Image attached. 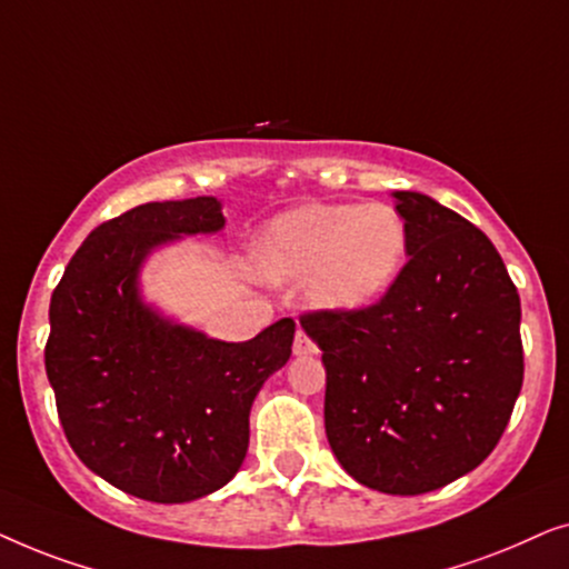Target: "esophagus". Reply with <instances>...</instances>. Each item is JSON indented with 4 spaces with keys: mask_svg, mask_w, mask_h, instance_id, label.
<instances>
[{
    "mask_svg": "<svg viewBox=\"0 0 569 569\" xmlns=\"http://www.w3.org/2000/svg\"><path fill=\"white\" fill-rule=\"evenodd\" d=\"M292 352H295V357H310V355H316V345L306 337V331L295 333Z\"/></svg>",
    "mask_w": 569,
    "mask_h": 569,
    "instance_id": "34e87169",
    "label": "esophagus"
}]
</instances>
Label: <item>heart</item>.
<instances>
[{"mask_svg": "<svg viewBox=\"0 0 569 569\" xmlns=\"http://www.w3.org/2000/svg\"><path fill=\"white\" fill-rule=\"evenodd\" d=\"M409 253L403 217L388 204H300L271 217L251 248L269 284L306 283L321 313L370 308L391 290Z\"/></svg>", "mask_w": 569, "mask_h": 569, "instance_id": "b5f03b06", "label": "heart"}]
</instances>
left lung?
<instances>
[{
    "label": "left lung",
    "mask_w": 569,
    "mask_h": 569,
    "mask_svg": "<svg viewBox=\"0 0 569 569\" xmlns=\"http://www.w3.org/2000/svg\"><path fill=\"white\" fill-rule=\"evenodd\" d=\"M409 261L372 308L310 313L326 368V438L349 477L425 495L477 469L523 386L520 298L485 232L419 191H393Z\"/></svg>",
    "instance_id": "1"
}]
</instances>
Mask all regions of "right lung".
Masks as SVG:
<instances>
[{"label": "right lung", "instance_id": "1", "mask_svg": "<svg viewBox=\"0 0 569 569\" xmlns=\"http://www.w3.org/2000/svg\"><path fill=\"white\" fill-rule=\"evenodd\" d=\"M222 230L217 197L134 207L84 238L51 295L46 376L69 446L139 500L191 502L228 485L256 396L292 355L290 318L222 341L144 298L152 253Z\"/></svg>", "mask_w": 569, "mask_h": 569}]
</instances>
